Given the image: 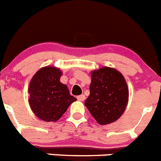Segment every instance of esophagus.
Here are the masks:
<instances>
[{"label":"esophagus","instance_id":"obj_1","mask_svg":"<svg viewBox=\"0 0 161 161\" xmlns=\"http://www.w3.org/2000/svg\"><path fill=\"white\" fill-rule=\"evenodd\" d=\"M85 98H86V97L84 94H81V95H79L77 97V99L79 100V101H84V100H85Z\"/></svg>","mask_w":161,"mask_h":161}]
</instances>
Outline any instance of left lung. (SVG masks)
<instances>
[{
  "label": "left lung",
  "instance_id": "left-lung-1",
  "mask_svg": "<svg viewBox=\"0 0 161 161\" xmlns=\"http://www.w3.org/2000/svg\"><path fill=\"white\" fill-rule=\"evenodd\" d=\"M129 90L123 75L110 67H103L91 73L90 95L85 106L100 125L118 120L125 109Z\"/></svg>",
  "mask_w": 161,
  "mask_h": 161
}]
</instances>
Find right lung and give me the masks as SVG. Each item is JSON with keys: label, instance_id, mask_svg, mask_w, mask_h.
Returning <instances> with one entry per match:
<instances>
[{"label": "right lung", "instance_id": "obj_1", "mask_svg": "<svg viewBox=\"0 0 161 161\" xmlns=\"http://www.w3.org/2000/svg\"><path fill=\"white\" fill-rule=\"evenodd\" d=\"M61 75L59 69L45 67L39 70L30 82L28 103L33 113L43 121H58L76 101L67 86L60 82Z\"/></svg>", "mask_w": 161, "mask_h": 161}]
</instances>
